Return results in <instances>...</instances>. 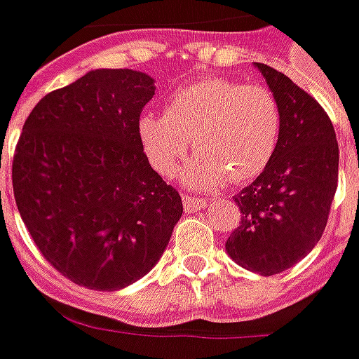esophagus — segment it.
I'll return each instance as SVG.
<instances>
[{
	"label": "esophagus",
	"instance_id": "34e87169",
	"mask_svg": "<svg viewBox=\"0 0 359 359\" xmlns=\"http://www.w3.org/2000/svg\"><path fill=\"white\" fill-rule=\"evenodd\" d=\"M208 201L201 200V198H196V196H184V208L186 212H198V210H203Z\"/></svg>",
	"mask_w": 359,
	"mask_h": 359
}]
</instances>
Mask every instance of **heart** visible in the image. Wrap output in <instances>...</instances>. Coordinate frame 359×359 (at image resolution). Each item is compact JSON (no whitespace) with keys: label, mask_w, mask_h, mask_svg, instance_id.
Masks as SVG:
<instances>
[{"label":"heart","mask_w":359,"mask_h":359,"mask_svg":"<svg viewBox=\"0 0 359 359\" xmlns=\"http://www.w3.org/2000/svg\"><path fill=\"white\" fill-rule=\"evenodd\" d=\"M282 135V109L264 86H243L226 77H205L175 90L163 114H144L137 137L145 158L161 175L182 170L191 187H212L226 177L233 184L254 180L269 165Z\"/></svg>","instance_id":"1"}]
</instances>
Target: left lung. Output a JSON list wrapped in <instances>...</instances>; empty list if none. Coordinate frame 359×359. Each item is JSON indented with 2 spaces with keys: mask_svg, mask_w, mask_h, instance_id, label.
Returning a JSON list of instances; mask_svg holds the SVG:
<instances>
[{
  "mask_svg": "<svg viewBox=\"0 0 359 359\" xmlns=\"http://www.w3.org/2000/svg\"><path fill=\"white\" fill-rule=\"evenodd\" d=\"M282 109L269 165L233 201L241 212L226 250L241 268L273 276L296 266L324 233L338 189L339 149L325 109L282 72L257 63Z\"/></svg>",
  "mask_w": 359,
  "mask_h": 359,
  "instance_id": "1",
  "label": "left lung"
}]
</instances>
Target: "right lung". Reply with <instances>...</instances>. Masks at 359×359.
I'll use <instances>...</instances> for the list:
<instances>
[{"label": "right lung", "mask_w": 359, "mask_h": 359, "mask_svg": "<svg viewBox=\"0 0 359 359\" xmlns=\"http://www.w3.org/2000/svg\"><path fill=\"white\" fill-rule=\"evenodd\" d=\"M154 90L142 72H90L41 97L15 145L21 219L49 264L88 290L114 292L144 278L184 214L137 137Z\"/></svg>", "instance_id": "1"}]
</instances>
